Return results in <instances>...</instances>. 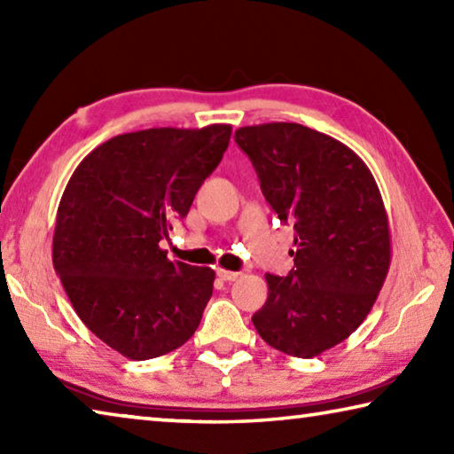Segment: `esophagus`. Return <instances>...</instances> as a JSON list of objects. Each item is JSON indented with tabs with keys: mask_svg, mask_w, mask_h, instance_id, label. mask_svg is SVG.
I'll list each match as a JSON object with an SVG mask.
<instances>
[{
	"mask_svg": "<svg viewBox=\"0 0 454 454\" xmlns=\"http://www.w3.org/2000/svg\"><path fill=\"white\" fill-rule=\"evenodd\" d=\"M222 280H226V282H234V280H238L240 278V272H234V270H226V268H218V272H216Z\"/></svg>",
	"mask_w": 454,
	"mask_h": 454,
	"instance_id": "esophagus-1",
	"label": "esophagus"
}]
</instances>
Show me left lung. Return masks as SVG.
<instances>
[{
    "label": "left lung",
    "instance_id": "obj_1",
    "mask_svg": "<svg viewBox=\"0 0 454 454\" xmlns=\"http://www.w3.org/2000/svg\"><path fill=\"white\" fill-rule=\"evenodd\" d=\"M266 202L294 226V268L266 274L252 322L284 355L312 358L363 325L390 266V230L374 176L348 145L292 121L234 134Z\"/></svg>",
    "mask_w": 454,
    "mask_h": 454
}]
</instances>
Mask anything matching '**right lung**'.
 Returning <instances> with one entry per match:
<instances>
[{"mask_svg":"<svg viewBox=\"0 0 454 454\" xmlns=\"http://www.w3.org/2000/svg\"><path fill=\"white\" fill-rule=\"evenodd\" d=\"M230 136V124L121 134L91 150L67 182L53 268L83 325L126 358L168 355L202 320L216 274L172 262L160 242L186 218Z\"/></svg>","mask_w":454,"mask_h":454,"instance_id":"obj_1","label":"right lung"}]
</instances>
